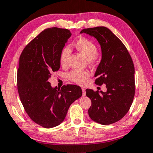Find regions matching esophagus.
Returning <instances> with one entry per match:
<instances>
[{
  "instance_id": "34e87169",
  "label": "esophagus",
  "mask_w": 153,
  "mask_h": 153,
  "mask_svg": "<svg viewBox=\"0 0 153 153\" xmlns=\"http://www.w3.org/2000/svg\"><path fill=\"white\" fill-rule=\"evenodd\" d=\"M82 96H85V94H86V91H85V88H82Z\"/></svg>"
}]
</instances>
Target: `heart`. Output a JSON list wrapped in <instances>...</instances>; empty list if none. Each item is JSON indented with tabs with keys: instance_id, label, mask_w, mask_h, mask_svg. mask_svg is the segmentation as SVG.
Instances as JSON below:
<instances>
[{
	"instance_id": "heart-1",
	"label": "heart",
	"mask_w": 153,
	"mask_h": 153,
	"mask_svg": "<svg viewBox=\"0 0 153 153\" xmlns=\"http://www.w3.org/2000/svg\"><path fill=\"white\" fill-rule=\"evenodd\" d=\"M75 47L89 62H92L94 58L97 55L98 48L91 40L86 38H80L75 42ZM71 50L68 47H65L61 51L59 55V63L62 66H66ZM89 77V73L87 71L74 70L68 73V78L72 82L76 84L82 85Z\"/></svg>"
}]
</instances>
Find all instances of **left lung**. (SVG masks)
Masks as SVG:
<instances>
[{
	"label": "left lung",
	"instance_id": "left-lung-1",
	"mask_svg": "<svg viewBox=\"0 0 153 153\" xmlns=\"http://www.w3.org/2000/svg\"><path fill=\"white\" fill-rule=\"evenodd\" d=\"M85 33L98 40L101 60L96 71L95 83L105 84L107 91L87 89L91 101L89 116L96 123L108 125L121 120L131 107L135 94L134 66L127 49L111 30L104 26L85 28Z\"/></svg>",
	"mask_w": 153,
	"mask_h": 153
}]
</instances>
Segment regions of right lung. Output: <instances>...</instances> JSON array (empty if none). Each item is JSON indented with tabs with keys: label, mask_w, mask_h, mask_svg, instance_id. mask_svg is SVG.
<instances>
[{
	"label": "right lung",
	"mask_w": 153,
	"mask_h": 153,
	"mask_svg": "<svg viewBox=\"0 0 153 153\" xmlns=\"http://www.w3.org/2000/svg\"><path fill=\"white\" fill-rule=\"evenodd\" d=\"M71 36L66 28H47L24 48L19 57L20 100L30 119L45 128L60 125L70 105L82 94L78 85H64L58 89L49 82L52 73L60 68L61 51Z\"/></svg>",
	"instance_id": "add662e5"
}]
</instances>
